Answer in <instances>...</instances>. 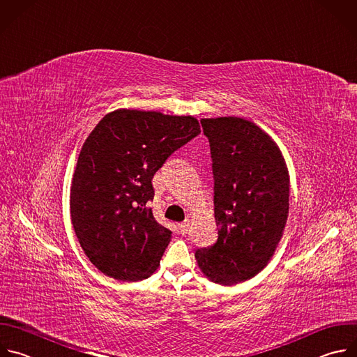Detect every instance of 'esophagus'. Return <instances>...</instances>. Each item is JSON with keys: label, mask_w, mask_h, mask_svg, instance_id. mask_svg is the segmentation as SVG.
Returning <instances> with one entry per match:
<instances>
[{"label": "esophagus", "mask_w": 357, "mask_h": 357, "mask_svg": "<svg viewBox=\"0 0 357 357\" xmlns=\"http://www.w3.org/2000/svg\"><path fill=\"white\" fill-rule=\"evenodd\" d=\"M178 229H180V232H181L183 235H185V234L188 232V229H190V221H185V222L180 224V225H178Z\"/></svg>", "instance_id": "34e87169"}]
</instances>
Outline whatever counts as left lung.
<instances>
[{
	"label": "left lung",
	"mask_w": 357,
	"mask_h": 357,
	"mask_svg": "<svg viewBox=\"0 0 357 357\" xmlns=\"http://www.w3.org/2000/svg\"><path fill=\"white\" fill-rule=\"evenodd\" d=\"M213 173L215 245L195 252L204 275L222 286L261 271L289 218L290 176L275 142L238 116L202 118Z\"/></svg>",
	"instance_id": "8db88e82"
}]
</instances>
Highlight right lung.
Wrapping results in <instances>:
<instances>
[{"mask_svg": "<svg viewBox=\"0 0 357 357\" xmlns=\"http://www.w3.org/2000/svg\"><path fill=\"white\" fill-rule=\"evenodd\" d=\"M201 132L188 115L115 109L86 139L70 190L76 236L90 261L118 281L156 271L172 232L149 201L152 178L167 158Z\"/></svg>", "mask_w": 357, "mask_h": 357, "instance_id": "add662e5", "label": "right lung"}]
</instances>
